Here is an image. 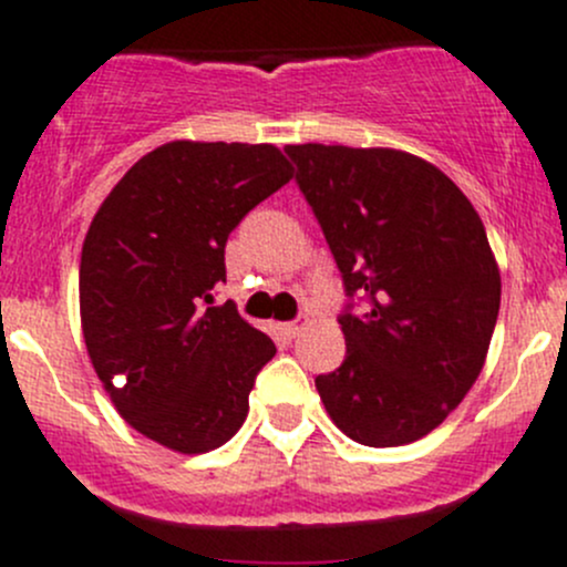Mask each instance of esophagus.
<instances>
[{
    "mask_svg": "<svg viewBox=\"0 0 567 567\" xmlns=\"http://www.w3.org/2000/svg\"><path fill=\"white\" fill-rule=\"evenodd\" d=\"M305 329H307V318H301V316L296 320H288V323H282V334L288 337V340L299 337Z\"/></svg>",
    "mask_w": 567,
    "mask_h": 567,
    "instance_id": "esophagus-1",
    "label": "esophagus"
}]
</instances>
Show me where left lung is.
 <instances>
[{
	"instance_id": "obj_1",
	"label": "left lung",
	"mask_w": 567,
	"mask_h": 567,
	"mask_svg": "<svg viewBox=\"0 0 567 567\" xmlns=\"http://www.w3.org/2000/svg\"><path fill=\"white\" fill-rule=\"evenodd\" d=\"M285 153L348 296V351L316 379L320 400L353 442H416L485 364L502 279L483 221L442 169L411 153L312 142ZM353 298L369 305L362 317Z\"/></svg>"
}]
</instances>
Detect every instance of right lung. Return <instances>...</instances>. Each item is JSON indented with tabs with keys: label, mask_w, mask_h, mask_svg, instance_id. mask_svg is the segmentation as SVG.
Returning <instances> with one entry per match:
<instances>
[{
	"label": "right lung",
	"mask_w": 567,
	"mask_h": 567,
	"mask_svg": "<svg viewBox=\"0 0 567 567\" xmlns=\"http://www.w3.org/2000/svg\"><path fill=\"white\" fill-rule=\"evenodd\" d=\"M290 177L274 145L167 142L120 177L90 225L79 266L87 353L120 416L175 453L236 436L277 353L233 301L214 307V288L227 279V236Z\"/></svg>",
	"instance_id": "add662e5"
}]
</instances>
